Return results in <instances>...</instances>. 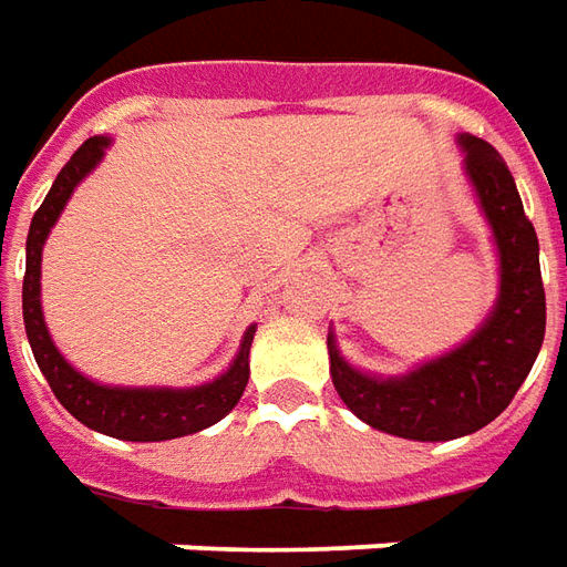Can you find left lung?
Returning <instances> with one entry per match:
<instances>
[{"mask_svg":"<svg viewBox=\"0 0 567 567\" xmlns=\"http://www.w3.org/2000/svg\"><path fill=\"white\" fill-rule=\"evenodd\" d=\"M464 171L492 226L501 262V290L492 315L455 351L405 375H369L354 369L329 332V375L344 405L375 431L419 443H445L476 433L504 412L532 372L547 329L537 235L495 146L461 134Z\"/></svg>","mask_w":567,"mask_h":567,"instance_id":"obj_1","label":"left lung"}]
</instances>
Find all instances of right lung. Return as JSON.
I'll use <instances>...</instances> for the list:
<instances>
[{"label": "right lung", "instance_id": "obj_1", "mask_svg": "<svg viewBox=\"0 0 567 567\" xmlns=\"http://www.w3.org/2000/svg\"><path fill=\"white\" fill-rule=\"evenodd\" d=\"M110 143V136L84 140L70 162L63 164L54 186L42 200V207L35 210L30 235H27L23 327H27L35 363L72 419H79L91 431L127 440V443H162V440H176V436L204 431V427L226 419L238 405L240 393L250 379V344L256 327L244 332V341H240L231 367L219 379L198 384V388H112V384L84 379L79 369H72L63 360L58 344L48 336L45 315H42V284H39L42 247H45L48 235L60 219L75 186L97 167Z\"/></svg>", "mask_w": 567, "mask_h": 567}]
</instances>
